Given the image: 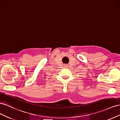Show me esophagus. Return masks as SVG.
<instances>
[{
  "label": "esophagus",
  "instance_id": "obj_1",
  "mask_svg": "<svg viewBox=\"0 0 120 120\" xmlns=\"http://www.w3.org/2000/svg\"><path fill=\"white\" fill-rule=\"evenodd\" d=\"M64 68H67L68 67V65L67 64H64Z\"/></svg>",
  "mask_w": 120,
  "mask_h": 120
}]
</instances>
